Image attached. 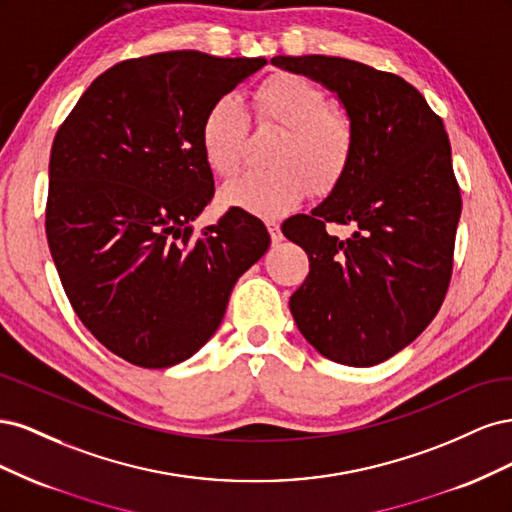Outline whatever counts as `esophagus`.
Wrapping results in <instances>:
<instances>
[{"label":"esophagus","instance_id":"esophagus-1","mask_svg":"<svg viewBox=\"0 0 512 512\" xmlns=\"http://www.w3.org/2000/svg\"><path fill=\"white\" fill-rule=\"evenodd\" d=\"M267 228H269V235H271L273 243H280L284 239L282 230H280V224H277L275 220H267Z\"/></svg>","mask_w":512,"mask_h":512}]
</instances>
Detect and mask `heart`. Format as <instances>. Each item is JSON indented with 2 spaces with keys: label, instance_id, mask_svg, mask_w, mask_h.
<instances>
[{
  "label": "heart",
  "instance_id": "heart-1",
  "mask_svg": "<svg viewBox=\"0 0 512 512\" xmlns=\"http://www.w3.org/2000/svg\"><path fill=\"white\" fill-rule=\"evenodd\" d=\"M252 119L280 128L269 162L273 168L247 173L222 190L226 205L262 218H277L297 207L309 185L331 192L354 158L356 126L348 111L331 106L327 91L301 74L277 72L250 96ZM247 136V115L237 98L213 100L200 121V149L207 166L222 179L237 175Z\"/></svg>",
  "mask_w": 512,
  "mask_h": 512
}]
</instances>
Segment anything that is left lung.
I'll return each mask as SVG.
<instances>
[{"mask_svg": "<svg viewBox=\"0 0 512 512\" xmlns=\"http://www.w3.org/2000/svg\"><path fill=\"white\" fill-rule=\"evenodd\" d=\"M271 64L335 91L356 126L344 179L312 213L282 224L309 258L290 312L322 356L378 365L427 329L451 284L461 192L448 134L421 91L393 72L327 55ZM331 223L354 225L353 237L329 236Z\"/></svg>", "mask_w": 512, "mask_h": 512, "instance_id": "1", "label": "left lung"}]
</instances>
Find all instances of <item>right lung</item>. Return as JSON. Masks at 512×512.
Segmentation results:
<instances>
[{
  "mask_svg": "<svg viewBox=\"0 0 512 512\" xmlns=\"http://www.w3.org/2000/svg\"><path fill=\"white\" fill-rule=\"evenodd\" d=\"M265 64L198 51L119 61L55 134L49 250L76 316L123 361L162 369L190 359L269 250L267 226L239 207L192 228L215 194L200 121Z\"/></svg>",
  "mask_w": 512,
  "mask_h": 512,
  "instance_id": "1",
  "label": "right lung"
}]
</instances>
